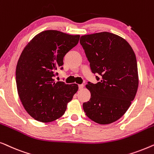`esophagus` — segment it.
<instances>
[{
    "instance_id": "obj_1",
    "label": "esophagus",
    "mask_w": 154,
    "mask_h": 154,
    "mask_svg": "<svg viewBox=\"0 0 154 154\" xmlns=\"http://www.w3.org/2000/svg\"><path fill=\"white\" fill-rule=\"evenodd\" d=\"M83 87H84L83 84H80V85H79V89H80V90L83 89Z\"/></svg>"
}]
</instances>
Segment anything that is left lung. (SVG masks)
<instances>
[{
    "mask_svg": "<svg viewBox=\"0 0 154 154\" xmlns=\"http://www.w3.org/2000/svg\"><path fill=\"white\" fill-rule=\"evenodd\" d=\"M80 43L92 73L101 75L100 82L85 85L91 97L83 103L84 112L97 123H113L125 114L137 91L135 54L123 38L106 31L82 35Z\"/></svg>",
    "mask_w": 154,
    "mask_h": 154,
    "instance_id": "left-lung-1",
    "label": "left lung"
}]
</instances>
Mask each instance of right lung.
<instances>
[{"instance_id":"add662e5","label":"right lung","mask_w":154,"mask_h":154,"mask_svg":"<svg viewBox=\"0 0 154 154\" xmlns=\"http://www.w3.org/2000/svg\"><path fill=\"white\" fill-rule=\"evenodd\" d=\"M79 38L57 30L44 31L22 50L16 67L17 88L25 110L36 121L50 123L60 119L79 90L77 84L55 82L53 77Z\"/></svg>"}]
</instances>
